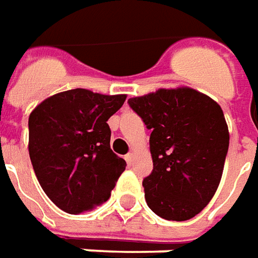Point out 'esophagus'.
<instances>
[{
    "label": "esophagus",
    "mask_w": 258,
    "mask_h": 258,
    "mask_svg": "<svg viewBox=\"0 0 258 258\" xmlns=\"http://www.w3.org/2000/svg\"><path fill=\"white\" fill-rule=\"evenodd\" d=\"M124 159H125V162H127L128 165H131V163L134 162V152H130V154L125 155V158H124Z\"/></svg>",
    "instance_id": "obj_1"
}]
</instances>
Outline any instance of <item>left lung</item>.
Wrapping results in <instances>:
<instances>
[{
	"label": "left lung",
	"mask_w": 258,
	"mask_h": 258,
	"mask_svg": "<svg viewBox=\"0 0 258 258\" xmlns=\"http://www.w3.org/2000/svg\"><path fill=\"white\" fill-rule=\"evenodd\" d=\"M148 130L154 170L144 179L148 207L167 221H187L221 183L229 130L221 106L188 86L128 99Z\"/></svg>",
	"instance_id": "left-lung-1"
}]
</instances>
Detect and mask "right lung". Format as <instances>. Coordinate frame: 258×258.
<instances>
[{
	"label": "right lung",
	"instance_id": "obj_1",
	"mask_svg": "<svg viewBox=\"0 0 258 258\" xmlns=\"http://www.w3.org/2000/svg\"><path fill=\"white\" fill-rule=\"evenodd\" d=\"M127 95L88 89L55 93L29 116V156L43 191L68 214L95 210L110 198L125 160L110 148L107 120Z\"/></svg>",
	"mask_w": 258,
	"mask_h": 258
}]
</instances>
